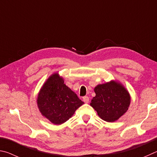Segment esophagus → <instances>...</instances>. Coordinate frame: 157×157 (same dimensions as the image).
<instances>
[{
    "label": "esophagus",
    "mask_w": 157,
    "mask_h": 157,
    "mask_svg": "<svg viewBox=\"0 0 157 157\" xmlns=\"http://www.w3.org/2000/svg\"><path fill=\"white\" fill-rule=\"evenodd\" d=\"M83 101L84 102L86 103H87L89 102V97H87V96H86V97H83Z\"/></svg>",
    "instance_id": "obj_1"
}]
</instances>
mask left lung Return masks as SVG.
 Wrapping results in <instances>:
<instances>
[{"mask_svg":"<svg viewBox=\"0 0 157 157\" xmlns=\"http://www.w3.org/2000/svg\"><path fill=\"white\" fill-rule=\"evenodd\" d=\"M96 96L90 103L101 119L107 122H114L128 109L130 96L122 85L110 81L95 87Z\"/></svg>","mask_w":157,"mask_h":157,"instance_id":"left-lung-1","label":"left lung"}]
</instances>
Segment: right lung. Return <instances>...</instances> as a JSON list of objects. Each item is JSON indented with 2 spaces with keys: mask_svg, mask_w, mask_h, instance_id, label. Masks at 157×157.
<instances>
[{
  "mask_svg": "<svg viewBox=\"0 0 157 157\" xmlns=\"http://www.w3.org/2000/svg\"><path fill=\"white\" fill-rule=\"evenodd\" d=\"M84 103L64 84L57 73L48 79L38 95L37 104L43 116L56 125L65 123Z\"/></svg>",
  "mask_w": 157,
  "mask_h": 157,
  "instance_id": "1",
  "label": "right lung"
}]
</instances>
